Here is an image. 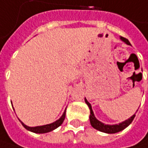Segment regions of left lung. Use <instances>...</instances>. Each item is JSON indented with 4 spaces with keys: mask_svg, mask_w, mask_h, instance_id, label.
Listing matches in <instances>:
<instances>
[{
    "mask_svg": "<svg viewBox=\"0 0 148 148\" xmlns=\"http://www.w3.org/2000/svg\"><path fill=\"white\" fill-rule=\"evenodd\" d=\"M120 40L122 41H124L125 44L127 45H130V41L128 40L127 39L124 38V37H120ZM85 101L86 103L88 105L89 108H90V125L91 126L99 130V131H101V132H104V133H108V134H114V133H117V132H119L123 130H125V128L128 127L131 122L133 121L135 116H136V114H133L130 118H129L128 119L119 123V124H117V125H106L104 123H102L101 121H99L94 115V113H93V110H92V108H91V105L89 101L86 100V98H85Z\"/></svg>",
    "mask_w": 148,
    "mask_h": 148,
    "instance_id": "obj_1",
    "label": "left lung"
}]
</instances>
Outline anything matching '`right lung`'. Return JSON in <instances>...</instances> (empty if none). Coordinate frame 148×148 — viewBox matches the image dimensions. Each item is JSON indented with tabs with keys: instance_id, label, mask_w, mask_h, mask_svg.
Returning a JSON list of instances; mask_svg holds the SVG:
<instances>
[{
	"instance_id": "1",
	"label": "right lung",
	"mask_w": 148,
	"mask_h": 148,
	"mask_svg": "<svg viewBox=\"0 0 148 148\" xmlns=\"http://www.w3.org/2000/svg\"><path fill=\"white\" fill-rule=\"evenodd\" d=\"M14 109V108H13ZM65 116H66V109L64 110L62 115L61 116L60 118L54 121L53 123H51V124H48V125H40V126H35V127H30V126H28L26 125H24L21 120H19L22 124V125L25 128L26 130L31 131V132H34V133H37V134H43V133H47V132H50L55 129H57L58 127H59L62 124L64 119H65Z\"/></svg>"
}]
</instances>
